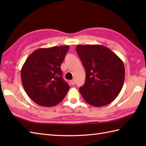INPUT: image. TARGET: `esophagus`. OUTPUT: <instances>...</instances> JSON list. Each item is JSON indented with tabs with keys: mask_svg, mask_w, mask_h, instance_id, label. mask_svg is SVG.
I'll list each match as a JSON object with an SVG mask.
<instances>
[{
	"mask_svg": "<svg viewBox=\"0 0 146 146\" xmlns=\"http://www.w3.org/2000/svg\"><path fill=\"white\" fill-rule=\"evenodd\" d=\"M70 82H71V85H74L75 84V80H71Z\"/></svg>",
	"mask_w": 146,
	"mask_h": 146,
	"instance_id": "34e87169",
	"label": "esophagus"
}]
</instances>
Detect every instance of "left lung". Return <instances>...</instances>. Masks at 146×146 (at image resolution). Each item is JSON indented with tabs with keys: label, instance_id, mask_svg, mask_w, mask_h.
Instances as JSON below:
<instances>
[{
	"label": "left lung",
	"instance_id": "1",
	"mask_svg": "<svg viewBox=\"0 0 146 146\" xmlns=\"http://www.w3.org/2000/svg\"><path fill=\"white\" fill-rule=\"evenodd\" d=\"M76 49L86 71L85 84L79 89L83 99L97 107L110 104L124 82L123 61L102 45H77Z\"/></svg>",
	"mask_w": 146,
	"mask_h": 146
}]
</instances>
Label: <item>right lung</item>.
Listing matches in <instances>:
<instances>
[{
    "label": "right lung",
    "instance_id": "right-lung-1",
    "mask_svg": "<svg viewBox=\"0 0 146 146\" xmlns=\"http://www.w3.org/2000/svg\"><path fill=\"white\" fill-rule=\"evenodd\" d=\"M69 46L36 49L21 69V81L27 95L43 107L60 104L70 86L62 77L60 68Z\"/></svg>",
    "mask_w": 146,
    "mask_h": 146
}]
</instances>
